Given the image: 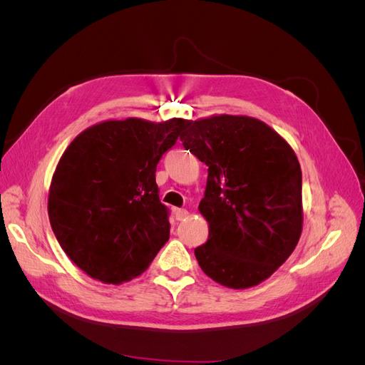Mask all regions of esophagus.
<instances>
[{
  "label": "esophagus",
  "mask_w": 365,
  "mask_h": 365,
  "mask_svg": "<svg viewBox=\"0 0 365 365\" xmlns=\"http://www.w3.org/2000/svg\"><path fill=\"white\" fill-rule=\"evenodd\" d=\"M187 216H189V212L184 208H175V217L176 220H184Z\"/></svg>",
  "instance_id": "obj_1"
}]
</instances>
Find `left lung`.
<instances>
[{"label": "left lung", "mask_w": 365, "mask_h": 365, "mask_svg": "<svg viewBox=\"0 0 365 365\" xmlns=\"http://www.w3.org/2000/svg\"><path fill=\"white\" fill-rule=\"evenodd\" d=\"M182 146L208 168L200 213L208 239L195 248L216 283L247 289L288 260L303 230L302 169L289 143L248 115L190 120Z\"/></svg>", "instance_id": "left-lung-1"}]
</instances>
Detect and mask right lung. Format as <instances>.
<instances>
[{
  "instance_id": "add662e5",
  "label": "right lung",
  "mask_w": 365,
  "mask_h": 365,
  "mask_svg": "<svg viewBox=\"0 0 365 365\" xmlns=\"http://www.w3.org/2000/svg\"><path fill=\"white\" fill-rule=\"evenodd\" d=\"M189 120H105L65 149L48 190V217L65 254L111 284L145 272L170 235L157 164Z\"/></svg>"
}]
</instances>
